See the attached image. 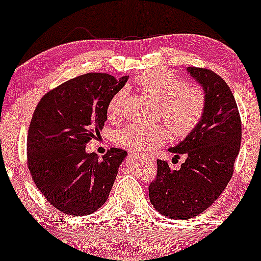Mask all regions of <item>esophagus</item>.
Masks as SVG:
<instances>
[{
    "label": "esophagus",
    "instance_id": "obj_1",
    "mask_svg": "<svg viewBox=\"0 0 261 261\" xmlns=\"http://www.w3.org/2000/svg\"><path fill=\"white\" fill-rule=\"evenodd\" d=\"M146 160H151V159H146Z\"/></svg>",
    "mask_w": 261,
    "mask_h": 261
}]
</instances>
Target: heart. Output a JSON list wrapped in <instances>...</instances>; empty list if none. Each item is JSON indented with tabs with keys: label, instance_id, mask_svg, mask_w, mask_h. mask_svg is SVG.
<instances>
[{
	"label": "heart",
	"instance_id": "obj_1",
	"mask_svg": "<svg viewBox=\"0 0 261 261\" xmlns=\"http://www.w3.org/2000/svg\"><path fill=\"white\" fill-rule=\"evenodd\" d=\"M137 87L161 102L160 115L163 117L171 133L177 137L190 135L204 115L205 95L202 89L187 87L185 80L167 70H150L135 79ZM127 90L120 89L108 104V116L117 120L122 116ZM119 145L137 153H148L168 140L166 126L156 124H131L116 133Z\"/></svg>",
	"mask_w": 261,
	"mask_h": 261
}]
</instances>
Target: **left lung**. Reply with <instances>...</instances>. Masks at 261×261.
<instances>
[{"instance_id":"obj_1","label":"left lung","mask_w":261,"mask_h":261,"mask_svg":"<svg viewBox=\"0 0 261 261\" xmlns=\"http://www.w3.org/2000/svg\"><path fill=\"white\" fill-rule=\"evenodd\" d=\"M202 87L205 110L190 135L168 148L185 154L178 171L157 160V176L148 187L151 204L162 216L187 220L210 208L227 187L242 141V121L233 93L218 74L204 68H187Z\"/></svg>"}]
</instances>
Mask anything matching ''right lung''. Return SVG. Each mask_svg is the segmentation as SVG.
<instances>
[{
  "instance_id": "right-lung-1",
  "label": "right lung",
  "mask_w": 261,
  "mask_h": 261,
  "mask_svg": "<svg viewBox=\"0 0 261 261\" xmlns=\"http://www.w3.org/2000/svg\"><path fill=\"white\" fill-rule=\"evenodd\" d=\"M128 76L88 73L48 91L37 105L27 136L28 170L45 199L69 216H87L107 202L127 152L111 147L100 160L85 146L108 119L111 96Z\"/></svg>"
}]
</instances>
